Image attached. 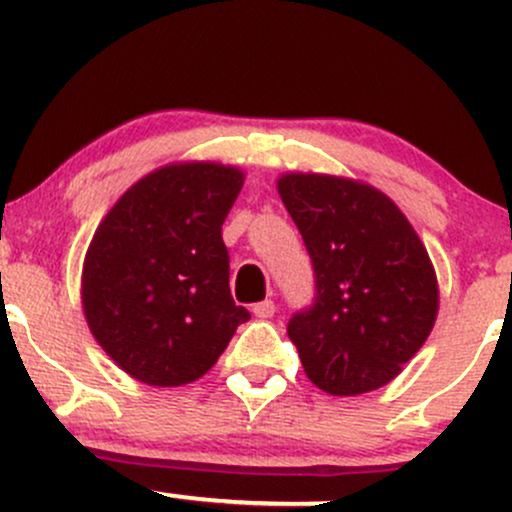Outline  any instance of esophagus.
Masks as SVG:
<instances>
[{"label": "esophagus", "mask_w": 512, "mask_h": 512, "mask_svg": "<svg viewBox=\"0 0 512 512\" xmlns=\"http://www.w3.org/2000/svg\"><path fill=\"white\" fill-rule=\"evenodd\" d=\"M251 312H254L256 319H271L273 314H275V302H273V300L256 302L254 307H251Z\"/></svg>", "instance_id": "esophagus-1"}]
</instances>
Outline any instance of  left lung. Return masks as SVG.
<instances>
[{"mask_svg": "<svg viewBox=\"0 0 512 512\" xmlns=\"http://www.w3.org/2000/svg\"><path fill=\"white\" fill-rule=\"evenodd\" d=\"M278 193L312 256L317 297L287 324L307 377L326 394L380 389L421 350L438 278L389 195L355 179L283 174Z\"/></svg>", "mask_w": 512, "mask_h": 512, "instance_id": "obj_1", "label": "left lung"}]
</instances>
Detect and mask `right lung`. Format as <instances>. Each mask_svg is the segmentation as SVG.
<instances>
[{
	"label": "right lung",
	"mask_w": 512,
	"mask_h": 512,
	"mask_svg": "<svg viewBox=\"0 0 512 512\" xmlns=\"http://www.w3.org/2000/svg\"><path fill=\"white\" fill-rule=\"evenodd\" d=\"M241 186L237 166L166 164L132 183L96 227L82 268L84 317L132 380H200L249 321L229 292L222 241Z\"/></svg>",
	"instance_id": "obj_1"
}]
</instances>
